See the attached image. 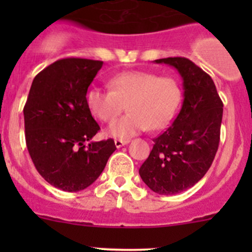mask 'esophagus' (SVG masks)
Wrapping results in <instances>:
<instances>
[{
	"mask_svg": "<svg viewBox=\"0 0 252 252\" xmlns=\"http://www.w3.org/2000/svg\"><path fill=\"white\" fill-rule=\"evenodd\" d=\"M129 142V140H114V145H116V147H122L124 146V145H126Z\"/></svg>",
	"mask_w": 252,
	"mask_h": 252,
	"instance_id": "obj_1",
	"label": "esophagus"
}]
</instances>
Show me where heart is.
Instances as JSON below:
<instances>
[{"mask_svg": "<svg viewBox=\"0 0 252 252\" xmlns=\"http://www.w3.org/2000/svg\"><path fill=\"white\" fill-rule=\"evenodd\" d=\"M110 90L90 88L85 101L91 113L103 123H111L124 110L128 113L112 123L107 134L128 139L144 129L157 130L171 122L179 106L182 91L178 81L155 73L128 70L108 80Z\"/></svg>", "mask_w": 252, "mask_h": 252, "instance_id": "obj_1", "label": "heart"}]
</instances>
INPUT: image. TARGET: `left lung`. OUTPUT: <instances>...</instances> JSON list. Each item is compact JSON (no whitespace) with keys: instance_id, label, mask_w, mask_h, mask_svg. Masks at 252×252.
Listing matches in <instances>:
<instances>
[{"instance_id":"8db88e82","label":"left lung","mask_w":252,"mask_h":252,"mask_svg":"<svg viewBox=\"0 0 252 252\" xmlns=\"http://www.w3.org/2000/svg\"><path fill=\"white\" fill-rule=\"evenodd\" d=\"M174 67L183 79L184 101L172 126L154 139L139 169L142 182L159 195L194 187L210 169L220 145L223 102L212 78L184 57L155 61Z\"/></svg>"}]
</instances>
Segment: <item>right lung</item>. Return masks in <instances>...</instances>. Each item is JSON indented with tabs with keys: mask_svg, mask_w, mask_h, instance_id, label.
<instances>
[{
	"mask_svg": "<svg viewBox=\"0 0 252 252\" xmlns=\"http://www.w3.org/2000/svg\"><path fill=\"white\" fill-rule=\"evenodd\" d=\"M102 61L63 58L34 78L24 106L25 141L40 175L63 191L93 184L116 150L112 139L91 141L100 130L85 96Z\"/></svg>",
	"mask_w": 252,
	"mask_h": 252,
	"instance_id": "obj_1",
	"label": "right lung"
}]
</instances>
